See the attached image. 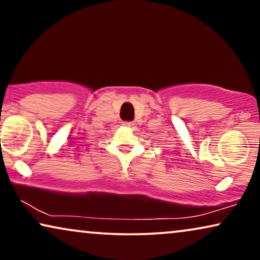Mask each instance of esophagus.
<instances>
[{
    "label": "esophagus",
    "instance_id": "34e87169",
    "mask_svg": "<svg viewBox=\"0 0 260 260\" xmlns=\"http://www.w3.org/2000/svg\"><path fill=\"white\" fill-rule=\"evenodd\" d=\"M123 125L126 127H131V126H134V122H123Z\"/></svg>",
    "mask_w": 260,
    "mask_h": 260
}]
</instances>
